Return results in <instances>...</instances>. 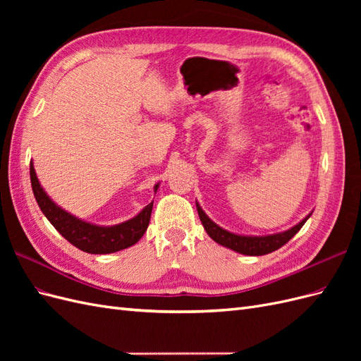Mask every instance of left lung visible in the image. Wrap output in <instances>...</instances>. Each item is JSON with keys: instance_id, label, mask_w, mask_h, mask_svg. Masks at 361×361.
I'll return each mask as SVG.
<instances>
[{"instance_id": "left-lung-1", "label": "left lung", "mask_w": 361, "mask_h": 361, "mask_svg": "<svg viewBox=\"0 0 361 361\" xmlns=\"http://www.w3.org/2000/svg\"><path fill=\"white\" fill-rule=\"evenodd\" d=\"M197 204V203H195ZM197 212L200 216V221L204 227V231L207 232L215 243L221 244L223 247L232 248L238 253L241 255H247V256H262V255H268L272 253V251L279 250L280 247L285 245L286 243H289V239L297 235L300 228L304 226V223L307 221L305 216L301 223H298L297 226H293L289 231L283 232V233H277V235H269V236H241V235H235L224 231L220 226H216L212 220L207 218V215L202 211V207L197 204Z\"/></svg>"}]
</instances>
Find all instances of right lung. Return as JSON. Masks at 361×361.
Here are the masks:
<instances>
[{"instance_id":"right-lung-1","label":"right lung","mask_w":361,"mask_h":361,"mask_svg":"<svg viewBox=\"0 0 361 361\" xmlns=\"http://www.w3.org/2000/svg\"><path fill=\"white\" fill-rule=\"evenodd\" d=\"M30 178L31 188L32 192H35V197L40 211L45 214L49 223L57 228L64 239H68L72 245L85 251V253H114V251L128 248L138 243L140 238L147 231L154 202L149 203L143 211L133 218V220H128L125 223H120L111 227H101L78 220V218H75L66 211H63L61 207L54 203L48 197L47 192L42 190L32 164H30ZM157 190L158 185H155V191Z\"/></svg>"}]
</instances>
